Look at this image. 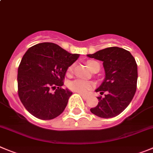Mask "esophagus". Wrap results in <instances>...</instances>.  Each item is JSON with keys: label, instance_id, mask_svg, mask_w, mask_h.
<instances>
[{"label": "esophagus", "instance_id": "1", "mask_svg": "<svg viewBox=\"0 0 153 153\" xmlns=\"http://www.w3.org/2000/svg\"><path fill=\"white\" fill-rule=\"evenodd\" d=\"M80 94V95H81V97L83 98L84 100H87L88 98V97L86 96V95H84V94Z\"/></svg>", "mask_w": 153, "mask_h": 153}]
</instances>
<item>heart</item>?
<instances>
[{
    "label": "heart",
    "mask_w": 153,
    "mask_h": 153,
    "mask_svg": "<svg viewBox=\"0 0 153 153\" xmlns=\"http://www.w3.org/2000/svg\"><path fill=\"white\" fill-rule=\"evenodd\" d=\"M96 64H99L97 62L94 60H89L87 62V65H88V68L90 69H92L93 67ZM74 69V65H70L68 68L67 70V75H72V72H73ZM94 86V84L93 82L89 81H85L83 79H75L74 81H71L69 83V87L70 90H72V91H75V92L79 93L81 94H86L91 91V88Z\"/></svg>",
    "instance_id": "heart-1"
}]
</instances>
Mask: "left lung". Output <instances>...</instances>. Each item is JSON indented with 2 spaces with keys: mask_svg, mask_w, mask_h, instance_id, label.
<instances>
[{
  "mask_svg": "<svg viewBox=\"0 0 153 153\" xmlns=\"http://www.w3.org/2000/svg\"><path fill=\"white\" fill-rule=\"evenodd\" d=\"M88 57L103 62L105 79L96 90L97 105L91 112L100 118H109L122 113L134 96L137 82V65L131 53L118 47L105 48Z\"/></svg>",
  "mask_w": 153,
  "mask_h": 153,
  "instance_id": "left-lung-1",
  "label": "left lung"
}]
</instances>
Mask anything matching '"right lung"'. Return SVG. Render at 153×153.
<instances>
[{"instance_id":"right-lung-1","label":"right lung","mask_w":153,"mask_h":153,"mask_svg":"<svg viewBox=\"0 0 153 153\" xmlns=\"http://www.w3.org/2000/svg\"><path fill=\"white\" fill-rule=\"evenodd\" d=\"M78 57L49 42L26 51L19 65L17 82L19 97L28 112L39 119L51 120L63 112L72 94L62 88L65 72Z\"/></svg>"}]
</instances>
